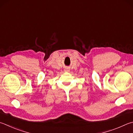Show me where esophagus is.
Masks as SVG:
<instances>
[{
    "mask_svg": "<svg viewBox=\"0 0 133 133\" xmlns=\"http://www.w3.org/2000/svg\"><path fill=\"white\" fill-rule=\"evenodd\" d=\"M64 71H66V72H68V71H70V70H69V69H66V70H65Z\"/></svg>",
    "mask_w": 133,
    "mask_h": 133,
    "instance_id": "34e87169",
    "label": "esophagus"
}]
</instances>
